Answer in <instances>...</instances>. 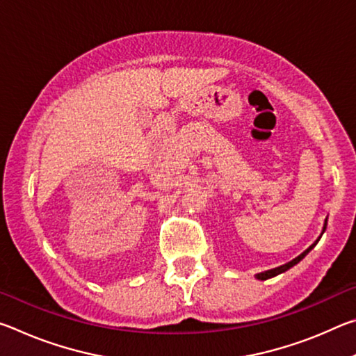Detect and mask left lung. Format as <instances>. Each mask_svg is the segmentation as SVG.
Listing matches in <instances>:
<instances>
[{
  "mask_svg": "<svg viewBox=\"0 0 356 356\" xmlns=\"http://www.w3.org/2000/svg\"><path fill=\"white\" fill-rule=\"evenodd\" d=\"M325 229H327V220H325V225H323V231H322V234L325 232ZM318 240H321V237H318ZM317 240V242H318ZM317 242L316 243H312L308 250L306 251H303L301 252V254L298 256V257H295V259H292L291 262H287V264H284V265H280V267H276V268H272V270H267V272H262V273H257L256 275V278L257 280H261V281H265V280H268V278H273V276H276V275H280V273H284V272H287L289 268H292L293 265H297L301 259H303L306 254H308V252L314 248V246L317 245Z\"/></svg>",
  "mask_w": 356,
  "mask_h": 356,
  "instance_id": "left-lung-1",
  "label": "left lung"
}]
</instances>
